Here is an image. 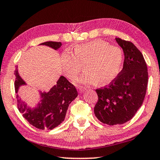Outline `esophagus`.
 I'll return each instance as SVG.
<instances>
[{
    "label": "esophagus",
    "mask_w": 160,
    "mask_h": 160,
    "mask_svg": "<svg viewBox=\"0 0 160 160\" xmlns=\"http://www.w3.org/2000/svg\"><path fill=\"white\" fill-rule=\"evenodd\" d=\"M78 90H79L80 93H83V92L86 90V88H82V87H79L78 88Z\"/></svg>",
    "instance_id": "obj_1"
}]
</instances>
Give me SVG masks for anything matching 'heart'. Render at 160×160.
Returning <instances> with one entry per match:
<instances>
[{
    "mask_svg": "<svg viewBox=\"0 0 160 160\" xmlns=\"http://www.w3.org/2000/svg\"><path fill=\"white\" fill-rule=\"evenodd\" d=\"M61 66L69 79H75L84 64L85 72L76 79L83 85L98 82L106 85L113 80L122 69L123 53L118 46H110L102 40H93L78 45L74 54L65 51L60 57Z\"/></svg>",
    "mask_w": 160,
    "mask_h": 160,
    "instance_id": "obj_1",
    "label": "heart"
}]
</instances>
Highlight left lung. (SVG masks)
Wrapping results in <instances>:
<instances>
[{"mask_svg": "<svg viewBox=\"0 0 160 160\" xmlns=\"http://www.w3.org/2000/svg\"><path fill=\"white\" fill-rule=\"evenodd\" d=\"M125 59L118 77L107 86L96 89L98 102L94 114L101 122L122 125L131 120L144 100L148 84L147 66L143 54L130 41L115 38Z\"/></svg>", "mask_w": 160, "mask_h": 160, "instance_id": "1", "label": "left lung"}]
</instances>
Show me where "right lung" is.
<instances>
[{
	"label": "right lung",
	"instance_id": "1",
	"mask_svg": "<svg viewBox=\"0 0 160 160\" xmlns=\"http://www.w3.org/2000/svg\"><path fill=\"white\" fill-rule=\"evenodd\" d=\"M57 50L62 46L61 42L48 41L40 43ZM16 76L14 87L16 93L21 85H26L18 73L17 68L14 72ZM78 96L75 87L64 76H61L57 85L48 92H40V102L37 107L31 108L17 95V107L20 113L30 125L40 130H52L64 120L69 105Z\"/></svg>",
	"mask_w": 160,
	"mask_h": 160
}]
</instances>
